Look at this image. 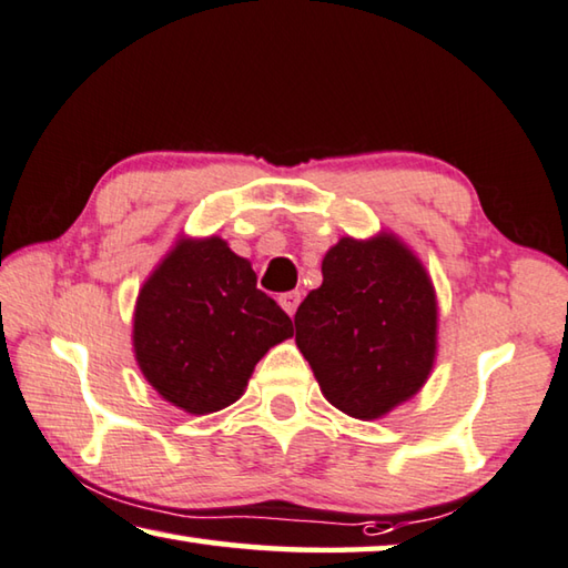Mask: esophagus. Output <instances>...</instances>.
I'll return each instance as SVG.
<instances>
[{
	"instance_id": "1",
	"label": "esophagus",
	"mask_w": 568,
	"mask_h": 568,
	"mask_svg": "<svg viewBox=\"0 0 568 568\" xmlns=\"http://www.w3.org/2000/svg\"><path fill=\"white\" fill-rule=\"evenodd\" d=\"M300 302H302V294L300 292H286V294L278 296V304H282V310L290 314V316H294Z\"/></svg>"
}]
</instances>
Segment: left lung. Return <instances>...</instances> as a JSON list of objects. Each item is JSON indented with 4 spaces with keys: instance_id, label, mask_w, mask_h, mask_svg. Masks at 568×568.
<instances>
[{
    "instance_id": "8db88e82",
    "label": "left lung",
    "mask_w": 568,
    "mask_h": 568,
    "mask_svg": "<svg viewBox=\"0 0 568 568\" xmlns=\"http://www.w3.org/2000/svg\"><path fill=\"white\" fill-rule=\"evenodd\" d=\"M296 310V346L336 409L379 419L422 389L436 352L429 276L394 236L342 239Z\"/></svg>"
}]
</instances>
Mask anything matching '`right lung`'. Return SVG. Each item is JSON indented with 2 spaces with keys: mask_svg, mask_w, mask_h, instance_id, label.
I'll use <instances>...</instances> for the list:
<instances>
[{
  "mask_svg": "<svg viewBox=\"0 0 568 568\" xmlns=\"http://www.w3.org/2000/svg\"><path fill=\"white\" fill-rule=\"evenodd\" d=\"M294 334L256 274L219 236L174 246L139 292L134 352L146 382L189 414L242 396L256 362Z\"/></svg>",
  "mask_w": 568,
  "mask_h": 568,
  "instance_id": "1",
  "label": "right lung"
}]
</instances>
